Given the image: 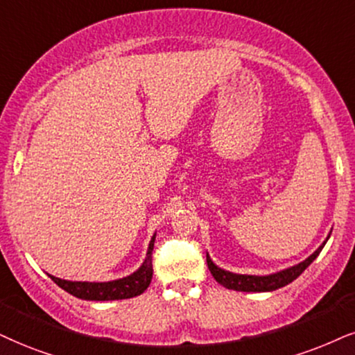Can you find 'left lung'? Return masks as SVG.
Returning <instances> with one entry per match:
<instances>
[{"label": "left lung", "mask_w": 355, "mask_h": 355, "mask_svg": "<svg viewBox=\"0 0 355 355\" xmlns=\"http://www.w3.org/2000/svg\"><path fill=\"white\" fill-rule=\"evenodd\" d=\"M326 242L321 245V247L318 248L316 252L313 253L311 257L306 258L304 261H301V263L291 266V268L288 270H283L279 271V273H275V275H268V277H253V275H235V273H230V271H225L222 268H218L212 263V260L209 258L207 255V266L209 270H211L212 277L216 278L217 283H220L222 286L229 288V290H234V291H253V293H258V291H275L278 290V288H283L286 286L288 283H291L293 279H296L300 277L303 271L308 268L309 265L313 263L314 258H316L319 253H321L322 247H324Z\"/></svg>", "instance_id": "8db88e82"}]
</instances>
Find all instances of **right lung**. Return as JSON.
<instances>
[{"instance_id":"1","label":"right lung","mask_w":355,"mask_h":355,"mask_svg":"<svg viewBox=\"0 0 355 355\" xmlns=\"http://www.w3.org/2000/svg\"><path fill=\"white\" fill-rule=\"evenodd\" d=\"M153 247H155V237L151 239L148 247L146 260L130 277L115 279L107 283H89V282H67L49 275L52 282L59 284L64 291L71 293L76 298L87 301H113V300H128L141 293L150 286L153 278Z\"/></svg>"}]
</instances>
